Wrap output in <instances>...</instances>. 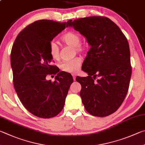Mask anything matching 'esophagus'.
I'll list each match as a JSON object with an SVG mask.
<instances>
[{"mask_svg": "<svg viewBox=\"0 0 145 145\" xmlns=\"http://www.w3.org/2000/svg\"><path fill=\"white\" fill-rule=\"evenodd\" d=\"M75 78H76V75H73V80H75Z\"/></svg>", "mask_w": 145, "mask_h": 145, "instance_id": "esophagus-1", "label": "esophagus"}]
</instances>
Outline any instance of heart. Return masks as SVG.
Instances as JSON below:
<instances>
[{"instance_id":"obj_1","label":"heart","mask_w":145,"mask_h":145,"mask_svg":"<svg viewBox=\"0 0 145 145\" xmlns=\"http://www.w3.org/2000/svg\"><path fill=\"white\" fill-rule=\"evenodd\" d=\"M61 40L65 45L73 47L74 49V54L83 53L86 51L87 47L85 44L80 42V34L75 31H68L61 37ZM49 54L52 59L58 60L60 57V50L59 46L54 41H51L49 46ZM82 59L80 57L65 61L59 65L60 69L65 72L70 73H77L80 67Z\"/></svg>"}]
</instances>
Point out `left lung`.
<instances>
[{"label":"left lung","mask_w":145,"mask_h":145,"mask_svg":"<svg viewBox=\"0 0 145 145\" xmlns=\"http://www.w3.org/2000/svg\"><path fill=\"white\" fill-rule=\"evenodd\" d=\"M68 26L79 31L91 46L82 67L88 76L76 77L82 86V103L92 115L108 116L122 104L129 87L132 67L127 39L106 17L70 20Z\"/></svg>","instance_id":"left-lung-1"}]
</instances>
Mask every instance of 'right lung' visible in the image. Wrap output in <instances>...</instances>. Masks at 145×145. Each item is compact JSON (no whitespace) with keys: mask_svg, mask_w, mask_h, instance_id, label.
I'll return each mask as SVG.
<instances>
[{"mask_svg":"<svg viewBox=\"0 0 145 145\" xmlns=\"http://www.w3.org/2000/svg\"><path fill=\"white\" fill-rule=\"evenodd\" d=\"M67 23L52 20L35 21L21 31L10 52L13 84L23 106L40 118L56 116L65 105L73 78L52 65L49 54L50 42L61 32ZM54 74L55 81H47Z\"/></svg>","mask_w":145,"mask_h":145,"instance_id":"add662e5","label":"right lung"}]
</instances>
